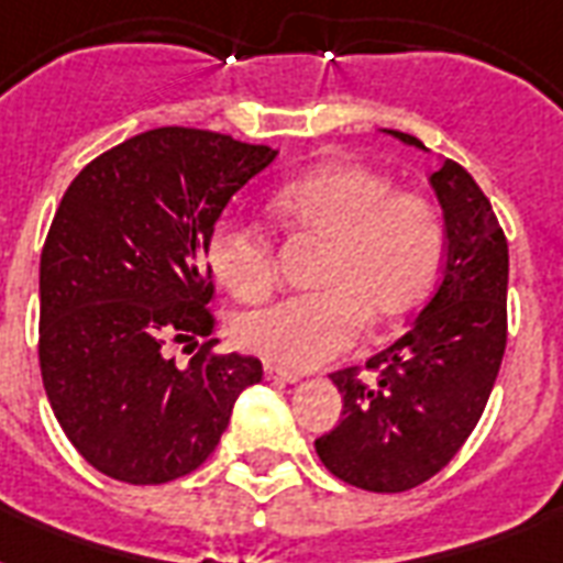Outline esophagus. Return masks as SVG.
I'll list each match as a JSON object with an SVG mask.
<instances>
[{
	"label": "esophagus",
	"instance_id": "esophagus-1",
	"mask_svg": "<svg viewBox=\"0 0 563 563\" xmlns=\"http://www.w3.org/2000/svg\"><path fill=\"white\" fill-rule=\"evenodd\" d=\"M265 376H268V379H277V383H289V385L300 383V374L280 368V365H265Z\"/></svg>",
	"mask_w": 563,
	"mask_h": 563
}]
</instances>
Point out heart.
Masks as SVG:
<instances>
[{"label": "heart", "mask_w": 563, "mask_h": 563, "mask_svg": "<svg viewBox=\"0 0 563 563\" xmlns=\"http://www.w3.org/2000/svg\"><path fill=\"white\" fill-rule=\"evenodd\" d=\"M283 224L327 245L316 295L242 316V347L286 368H318L356 344L362 324H388L418 307L444 256L441 216L427 198L360 166H330L274 195ZM216 280L239 300H263L277 280L272 239L224 219L207 245Z\"/></svg>", "instance_id": "1"}]
</instances>
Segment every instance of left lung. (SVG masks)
I'll use <instances>...</instances> for the list:
<instances>
[{"mask_svg": "<svg viewBox=\"0 0 563 563\" xmlns=\"http://www.w3.org/2000/svg\"><path fill=\"white\" fill-rule=\"evenodd\" d=\"M427 152L418 136L388 131ZM446 230L435 295L411 327L356 368L333 374L342 418L316 441L333 476L374 494H400L450 464L479 423L506 353L508 242L476 180L453 161L429 175Z\"/></svg>", "mask_w": 563, "mask_h": 563, "instance_id": "left-lung-1", "label": "left lung"}]
</instances>
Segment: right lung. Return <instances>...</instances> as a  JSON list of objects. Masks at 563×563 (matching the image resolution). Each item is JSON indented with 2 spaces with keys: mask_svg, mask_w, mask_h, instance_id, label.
Wrapping results in <instances>:
<instances>
[{
  "mask_svg": "<svg viewBox=\"0 0 563 563\" xmlns=\"http://www.w3.org/2000/svg\"><path fill=\"white\" fill-rule=\"evenodd\" d=\"M268 145L154 128L84 166L40 254V371L57 423L110 479L163 485L207 462L263 362L212 356L207 245L272 166ZM207 338L187 369L169 343Z\"/></svg>",
  "mask_w": 563,
  "mask_h": 563,
  "instance_id": "obj_1",
  "label": "right lung"
}]
</instances>
